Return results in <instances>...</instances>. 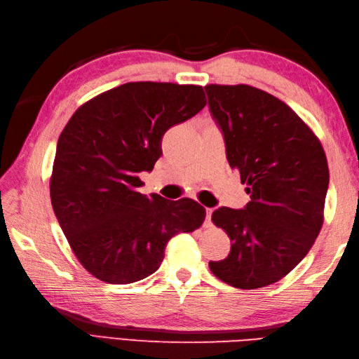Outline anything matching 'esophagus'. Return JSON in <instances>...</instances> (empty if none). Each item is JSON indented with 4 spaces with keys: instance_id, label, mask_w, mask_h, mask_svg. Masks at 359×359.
Masks as SVG:
<instances>
[{
    "instance_id": "34e87169",
    "label": "esophagus",
    "mask_w": 359,
    "mask_h": 359,
    "mask_svg": "<svg viewBox=\"0 0 359 359\" xmlns=\"http://www.w3.org/2000/svg\"><path fill=\"white\" fill-rule=\"evenodd\" d=\"M211 215H212V210L207 208V219H205V225H207V226L211 225Z\"/></svg>"
}]
</instances>
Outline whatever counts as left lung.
Instances as JSON below:
<instances>
[{"mask_svg":"<svg viewBox=\"0 0 359 359\" xmlns=\"http://www.w3.org/2000/svg\"><path fill=\"white\" fill-rule=\"evenodd\" d=\"M226 158L247 185L243 210L220 207L211 220L231 250L210 270L228 285L255 290L285 278L324 224L329 165L311 128L278 97L250 85H207Z\"/></svg>","mask_w":359,"mask_h":359,"instance_id":"8db88e82","label":"left lung"}]
</instances>
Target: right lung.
Instances as JSON below:
<instances>
[{
  "label": "right lung",
  "mask_w": 359,
  "mask_h": 359,
  "mask_svg": "<svg viewBox=\"0 0 359 359\" xmlns=\"http://www.w3.org/2000/svg\"><path fill=\"white\" fill-rule=\"evenodd\" d=\"M202 86L131 81L95 95L60 134L50 202L85 270L108 284H131L154 273L172 236L191 233L207 211L193 199L139 193V174L162 156L163 134L196 116Z\"/></svg>",
  "instance_id": "right-lung-1"
}]
</instances>
